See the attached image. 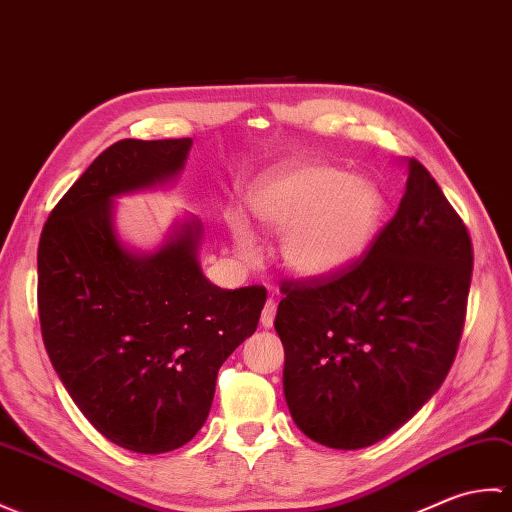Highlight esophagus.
I'll return each mask as SVG.
<instances>
[{"label":"esophagus","mask_w":512,"mask_h":512,"mask_svg":"<svg viewBox=\"0 0 512 512\" xmlns=\"http://www.w3.org/2000/svg\"><path fill=\"white\" fill-rule=\"evenodd\" d=\"M274 317H276V302L274 300H267L263 306V313H260V324L265 328L274 326Z\"/></svg>","instance_id":"esophagus-1"}]
</instances>
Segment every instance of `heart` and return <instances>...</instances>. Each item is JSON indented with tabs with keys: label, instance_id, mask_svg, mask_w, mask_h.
Segmentation results:
<instances>
[{
	"label": "heart",
	"instance_id": "heart-1",
	"mask_svg": "<svg viewBox=\"0 0 512 512\" xmlns=\"http://www.w3.org/2000/svg\"><path fill=\"white\" fill-rule=\"evenodd\" d=\"M247 208L265 230L282 234L280 258L309 280L339 276L366 256L383 230V190L366 177L328 164L276 170L249 195ZM238 256L254 260L258 243L241 217H230Z\"/></svg>",
	"mask_w": 512,
	"mask_h": 512
}]
</instances>
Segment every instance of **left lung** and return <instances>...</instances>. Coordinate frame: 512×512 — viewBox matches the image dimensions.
Returning <instances> with one entry per match:
<instances>
[{
  "label": "left lung",
  "instance_id": "1",
  "mask_svg": "<svg viewBox=\"0 0 512 512\" xmlns=\"http://www.w3.org/2000/svg\"><path fill=\"white\" fill-rule=\"evenodd\" d=\"M471 271L467 227L429 170L407 160L399 210L366 258L282 285V388L302 434L363 449L405 425L456 357Z\"/></svg>",
  "mask_w": 512,
  "mask_h": 512
}]
</instances>
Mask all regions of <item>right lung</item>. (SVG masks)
Returning a JSON list of instances; mask_svg holds the SVG:
<instances>
[{
	"mask_svg": "<svg viewBox=\"0 0 512 512\" xmlns=\"http://www.w3.org/2000/svg\"><path fill=\"white\" fill-rule=\"evenodd\" d=\"M190 146H109L56 203L39 241V320L52 366L89 423L135 453L195 438L219 368L254 335L267 300L263 287L212 285L195 217L177 219L153 252L120 238L116 199L175 181Z\"/></svg>",
	"mask_w": 512,
	"mask_h": 512,
	"instance_id": "obj_1",
	"label": "right lung"
}]
</instances>
